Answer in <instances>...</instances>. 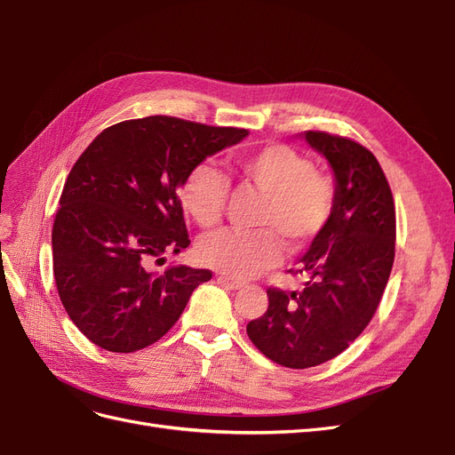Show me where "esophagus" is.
I'll return each mask as SVG.
<instances>
[{"instance_id":"esophagus-1","label":"esophagus","mask_w":455,"mask_h":455,"mask_svg":"<svg viewBox=\"0 0 455 455\" xmlns=\"http://www.w3.org/2000/svg\"><path fill=\"white\" fill-rule=\"evenodd\" d=\"M218 283L224 284L228 288H231V291H241V288H244V283L243 281H237V279H231L228 277V275H220L218 277Z\"/></svg>"}]
</instances>
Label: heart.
<instances>
[{
	"mask_svg": "<svg viewBox=\"0 0 455 455\" xmlns=\"http://www.w3.org/2000/svg\"><path fill=\"white\" fill-rule=\"evenodd\" d=\"M243 188L264 196L254 218L256 231L220 229L199 241L203 264L229 277L251 275L273 266L281 246L296 254L321 235L336 211L334 178L316 171L313 161L286 144H267L233 159ZM184 212L201 228L220 222L229 197V182L211 163H199L178 189Z\"/></svg>",
	"mask_w": 455,
	"mask_h": 455,
	"instance_id": "1",
	"label": "heart"
}]
</instances>
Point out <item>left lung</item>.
<instances>
[{"label":"left lung","mask_w":455,"mask_h":455,"mask_svg":"<svg viewBox=\"0 0 455 455\" xmlns=\"http://www.w3.org/2000/svg\"><path fill=\"white\" fill-rule=\"evenodd\" d=\"M336 176V211L298 266L301 291L269 286L267 311L246 324L254 346L286 368H311L349 347L374 316L395 259L396 216L387 178L368 148L307 131Z\"/></svg>","instance_id":"8db88e82"}]
</instances>
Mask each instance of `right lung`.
Segmentation results:
<instances>
[{
  "mask_svg": "<svg viewBox=\"0 0 455 455\" xmlns=\"http://www.w3.org/2000/svg\"><path fill=\"white\" fill-rule=\"evenodd\" d=\"M249 134L169 116L104 129L79 156L52 224V273L66 313L96 346L132 353L161 339L212 271L151 261L189 244L178 186Z\"/></svg>",
  "mask_w": 455,
  "mask_h": 455,
  "instance_id": "right-lung-1",
  "label": "right lung"
}]
</instances>
